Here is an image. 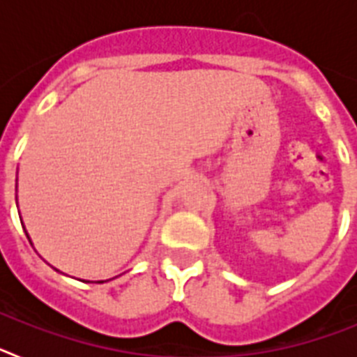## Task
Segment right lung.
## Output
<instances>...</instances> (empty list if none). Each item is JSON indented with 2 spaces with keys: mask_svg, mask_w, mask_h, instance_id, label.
<instances>
[{
  "mask_svg": "<svg viewBox=\"0 0 357 357\" xmlns=\"http://www.w3.org/2000/svg\"><path fill=\"white\" fill-rule=\"evenodd\" d=\"M102 282H103V280H102Z\"/></svg>",
  "mask_w": 357,
  "mask_h": 357,
  "instance_id": "right-lung-1",
  "label": "right lung"
}]
</instances>
